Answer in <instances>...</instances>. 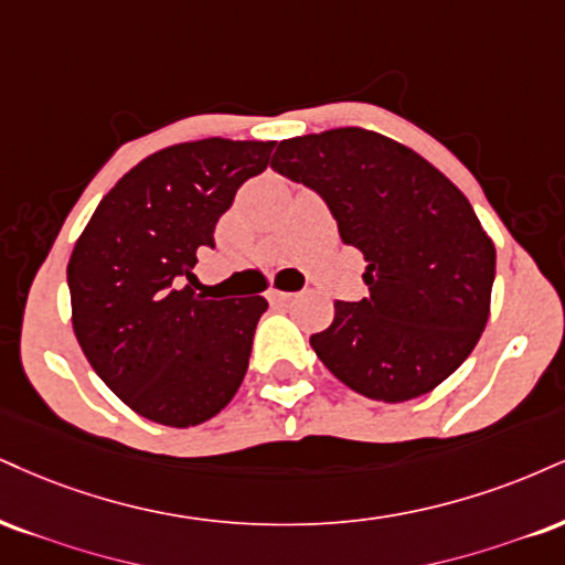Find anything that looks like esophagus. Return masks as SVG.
I'll return each instance as SVG.
<instances>
[{"label": "esophagus", "instance_id": "1", "mask_svg": "<svg viewBox=\"0 0 565 565\" xmlns=\"http://www.w3.org/2000/svg\"><path fill=\"white\" fill-rule=\"evenodd\" d=\"M291 297H295V295H291V291H281V289H270L268 291V300L270 302H289Z\"/></svg>", "mask_w": 565, "mask_h": 565}]
</instances>
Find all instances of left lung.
Segmentation results:
<instances>
[{"mask_svg": "<svg viewBox=\"0 0 565 565\" xmlns=\"http://www.w3.org/2000/svg\"><path fill=\"white\" fill-rule=\"evenodd\" d=\"M270 168L329 205L365 257L369 297L334 302L310 344L350 390L405 403L445 382L489 318L494 244L471 202L429 160L365 128L281 141Z\"/></svg>", "mask_w": 565, "mask_h": 565, "instance_id": "left-lung-1", "label": "left lung"}]
</instances>
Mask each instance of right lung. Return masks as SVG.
<instances>
[{
  "mask_svg": "<svg viewBox=\"0 0 565 565\" xmlns=\"http://www.w3.org/2000/svg\"><path fill=\"white\" fill-rule=\"evenodd\" d=\"M276 141H183L120 179L67 263L73 331L97 376L131 411L186 429L239 390L265 297L207 300L189 287L196 253Z\"/></svg>",
  "mask_w": 565,
  "mask_h": 565,
  "instance_id": "obj_1",
  "label": "right lung"
}]
</instances>
